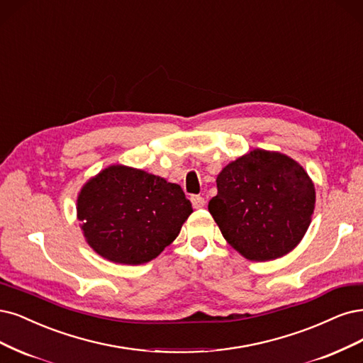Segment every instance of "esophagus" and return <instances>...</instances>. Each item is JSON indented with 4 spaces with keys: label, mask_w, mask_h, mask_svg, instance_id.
I'll return each instance as SVG.
<instances>
[{
    "label": "esophagus",
    "mask_w": 363,
    "mask_h": 363,
    "mask_svg": "<svg viewBox=\"0 0 363 363\" xmlns=\"http://www.w3.org/2000/svg\"><path fill=\"white\" fill-rule=\"evenodd\" d=\"M191 201H192L194 208H203V207L206 206L204 198H203V196H199V195H194V196L191 198Z\"/></svg>",
    "instance_id": "1"
}]
</instances>
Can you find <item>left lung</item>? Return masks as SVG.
<instances>
[{
    "instance_id": "left-lung-1",
    "label": "left lung",
    "mask_w": 363,
    "mask_h": 363,
    "mask_svg": "<svg viewBox=\"0 0 363 363\" xmlns=\"http://www.w3.org/2000/svg\"><path fill=\"white\" fill-rule=\"evenodd\" d=\"M208 211L237 252L277 259L301 243L315 208V187L303 167L279 152L255 148L222 168Z\"/></svg>"
}]
</instances>
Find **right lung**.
Wrapping results in <instances>:
<instances>
[{
    "label": "right lung",
    "mask_w": 363,
    "mask_h": 363,
    "mask_svg": "<svg viewBox=\"0 0 363 363\" xmlns=\"http://www.w3.org/2000/svg\"><path fill=\"white\" fill-rule=\"evenodd\" d=\"M192 211L179 184L126 165L96 174L77 199L86 243L105 259L128 266L156 258L176 240Z\"/></svg>",
    "instance_id": "1"
}]
</instances>
